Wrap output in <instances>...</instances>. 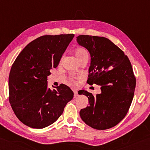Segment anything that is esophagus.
<instances>
[{
    "mask_svg": "<svg viewBox=\"0 0 150 150\" xmlns=\"http://www.w3.org/2000/svg\"><path fill=\"white\" fill-rule=\"evenodd\" d=\"M74 98H76L77 96H78V91L77 90H74Z\"/></svg>",
    "mask_w": 150,
    "mask_h": 150,
    "instance_id": "34e87169",
    "label": "esophagus"
}]
</instances>
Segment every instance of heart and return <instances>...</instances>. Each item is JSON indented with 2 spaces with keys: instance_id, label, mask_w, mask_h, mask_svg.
<instances>
[{
  "instance_id": "heart-1",
  "label": "heart",
  "mask_w": 150,
  "mask_h": 150,
  "mask_svg": "<svg viewBox=\"0 0 150 150\" xmlns=\"http://www.w3.org/2000/svg\"><path fill=\"white\" fill-rule=\"evenodd\" d=\"M84 55H88L87 51H86L83 48H78L76 49L75 51V56L76 58L80 57L82 56H84Z\"/></svg>"
}]
</instances>
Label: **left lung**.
<instances>
[{"label": "left lung", "instance_id": "8db88e82", "mask_svg": "<svg viewBox=\"0 0 150 150\" xmlns=\"http://www.w3.org/2000/svg\"><path fill=\"white\" fill-rule=\"evenodd\" d=\"M78 45L90 52L91 61L87 83L100 86L101 93L93 96L84 90L80 95L88 98L90 105L80 110L81 119L97 130H106L124 119L132 103L136 78L127 55L109 39L81 35Z\"/></svg>", "mask_w": 150, "mask_h": 150}]
</instances>
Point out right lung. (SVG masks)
I'll use <instances>...</instances> for the list:
<instances>
[{
  "label": "right lung",
  "instance_id": "obj_1",
  "mask_svg": "<svg viewBox=\"0 0 150 150\" xmlns=\"http://www.w3.org/2000/svg\"><path fill=\"white\" fill-rule=\"evenodd\" d=\"M74 34L43 35L26 45L12 66L8 78L9 101L16 116L33 128H45L62 114L74 97L68 86L51 90L50 70L59 65Z\"/></svg>",
  "mask_w": 150,
  "mask_h": 150
}]
</instances>
